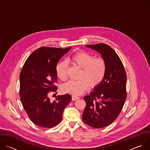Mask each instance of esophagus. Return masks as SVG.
<instances>
[{
  "mask_svg": "<svg viewBox=\"0 0 150 150\" xmlns=\"http://www.w3.org/2000/svg\"><path fill=\"white\" fill-rule=\"evenodd\" d=\"M79 98V97H78V96H75V95H73V96H72V101H76V99H78Z\"/></svg>",
  "mask_w": 150,
  "mask_h": 150,
  "instance_id": "esophagus-1",
  "label": "esophagus"
}]
</instances>
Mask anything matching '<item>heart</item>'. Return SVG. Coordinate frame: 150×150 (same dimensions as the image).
<instances>
[{
	"label": "heart",
	"instance_id": "b5f03b06",
	"mask_svg": "<svg viewBox=\"0 0 150 150\" xmlns=\"http://www.w3.org/2000/svg\"><path fill=\"white\" fill-rule=\"evenodd\" d=\"M81 68L79 80H69L62 86L65 93L74 95L83 93L92 87L97 86L104 80L107 72V64L103 58L95 57L85 52H79L73 55L68 60ZM57 76L62 81L67 77V63L66 61L59 62L55 68Z\"/></svg>",
	"mask_w": 150,
	"mask_h": 150
}]
</instances>
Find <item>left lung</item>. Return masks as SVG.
I'll use <instances>...</instances> for the list:
<instances>
[{
	"label": "left lung",
	"mask_w": 150,
	"mask_h": 150,
	"mask_svg": "<svg viewBox=\"0 0 150 150\" xmlns=\"http://www.w3.org/2000/svg\"><path fill=\"white\" fill-rule=\"evenodd\" d=\"M85 46L101 55L107 72L103 81L84 96L86 107L82 120L91 127L104 128L113 122L122 109L127 98V75L120 58L110 46L104 43ZM97 98L100 101H95Z\"/></svg>",
	"instance_id": "obj_1"
}]
</instances>
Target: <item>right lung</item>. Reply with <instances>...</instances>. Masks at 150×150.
<instances>
[{
    "label": "right lung",
    "mask_w": 150,
    "mask_h": 150,
    "mask_svg": "<svg viewBox=\"0 0 150 150\" xmlns=\"http://www.w3.org/2000/svg\"><path fill=\"white\" fill-rule=\"evenodd\" d=\"M71 47L66 49L42 47L26 61L20 74V96L30 120L36 125L52 128L62 120L64 109L71 101V95L56 96L51 102L49 92L56 91V66Z\"/></svg>",
    "instance_id": "add662e5"
}]
</instances>
